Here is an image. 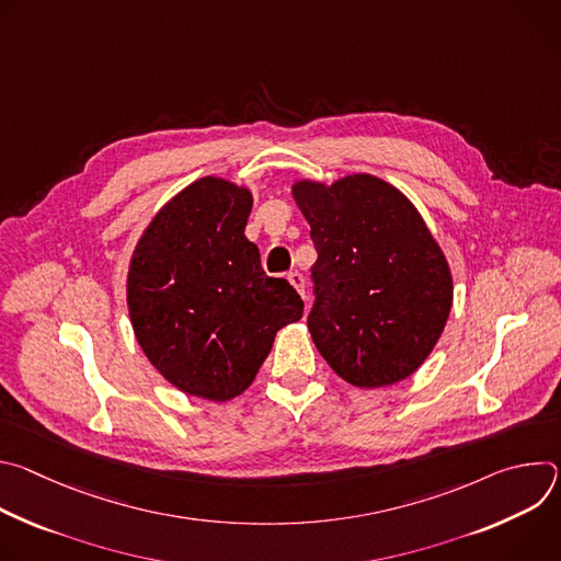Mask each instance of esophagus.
<instances>
[{"mask_svg":"<svg viewBox=\"0 0 561 561\" xmlns=\"http://www.w3.org/2000/svg\"><path fill=\"white\" fill-rule=\"evenodd\" d=\"M288 282L295 286V290H297L301 297H306V295H304V288H306V279H304V275H301V273H297V271L288 273Z\"/></svg>","mask_w":561,"mask_h":561,"instance_id":"esophagus-1","label":"esophagus"}]
</instances>
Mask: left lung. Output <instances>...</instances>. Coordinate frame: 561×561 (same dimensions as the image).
<instances>
[{"instance_id":"left-lung-1","label":"left lung","mask_w":561,"mask_h":561,"mask_svg":"<svg viewBox=\"0 0 561 561\" xmlns=\"http://www.w3.org/2000/svg\"><path fill=\"white\" fill-rule=\"evenodd\" d=\"M293 197L317 251L306 319L317 351L359 388L407 379L431 355L453 304L450 268L422 215L373 175L297 182Z\"/></svg>"}]
</instances>
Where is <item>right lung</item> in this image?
I'll return each instance as SVG.
<instances>
[{"instance_id":"obj_1","label":"right lung","mask_w":561,"mask_h":561,"mask_svg":"<svg viewBox=\"0 0 561 561\" xmlns=\"http://www.w3.org/2000/svg\"><path fill=\"white\" fill-rule=\"evenodd\" d=\"M251 206L247 188L197 180L154 215L128 271L141 351L180 390L210 402L244 392L275 333L304 312L297 290L264 273L244 234Z\"/></svg>"}]
</instances>
